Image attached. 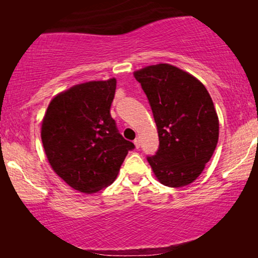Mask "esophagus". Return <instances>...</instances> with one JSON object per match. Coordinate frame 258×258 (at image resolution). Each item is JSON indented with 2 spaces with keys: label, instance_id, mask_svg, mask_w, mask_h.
Returning a JSON list of instances; mask_svg holds the SVG:
<instances>
[{
  "label": "esophagus",
  "instance_id": "34e87169",
  "mask_svg": "<svg viewBox=\"0 0 258 258\" xmlns=\"http://www.w3.org/2000/svg\"><path fill=\"white\" fill-rule=\"evenodd\" d=\"M134 144H135L136 149H139L140 146H141V141H140L139 137H137V139H135V141H134Z\"/></svg>",
  "mask_w": 258,
  "mask_h": 258
}]
</instances>
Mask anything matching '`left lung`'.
I'll return each instance as SVG.
<instances>
[{
	"instance_id": "obj_1",
	"label": "left lung",
	"mask_w": 258,
	"mask_h": 258,
	"mask_svg": "<svg viewBox=\"0 0 258 258\" xmlns=\"http://www.w3.org/2000/svg\"><path fill=\"white\" fill-rule=\"evenodd\" d=\"M149 100L160 148L148 157L155 177L171 188L192 183L218 142L220 122L207 88L177 67L160 63L134 72Z\"/></svg>"
}]
</instances>
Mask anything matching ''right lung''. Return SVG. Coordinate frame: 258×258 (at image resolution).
Returning a JSON list of instances; mask_svg holds the SVG:
<instances>
[{
	"label": "right lung",
	"mask_w": 258,
	"mask_h": 258,
	"mask_svg": "<svg viewBox=\"0 0 258 258\" xmlns=\"http://www.w3.org/2000/svg\"><path fill=\"white\" fill-rule=\"evenodd\" d=\"M116 79L76 84L52 97L41 139L52 170L73 189L95 194L110 185L134 143L110 115Z\"/></svg>",
	"instance_id": "right-lung-1"
}]
</instances>
